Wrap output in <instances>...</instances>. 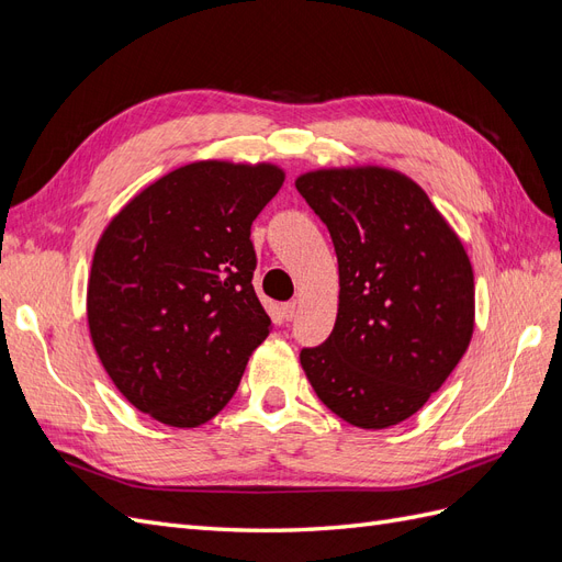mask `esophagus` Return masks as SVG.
<instances>
[{
	"instance_id": "esophagus-1",
	"label": "esophagus",
	"mask_w": 562,
	"mask_h": 562,
	"mask_svg": "<svg viewBox=\"0 0 562 562\" xmlns=\"http://www.w3.org/2000/svg\"><path fill=\"white\" fill-rule=\"evenodd\" d=\"M281 312H283L285 321H293L297 316V302H285L283 307H281Z\"/></svg>"
}]
</instances>
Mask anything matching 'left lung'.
<instances>
[{
  "instance_id": "left-lung-1",
  "label": "left lung",
  "mask_w": 562,
  "mask_h": 562,
  "mask_svg": "<svg viewBox=\"0 0 562 562\" xmlns=\"http://www.w3.org/2000/svg\"><path fill=\"white\" fill-rule=\"evenodd\" d=\"M328 227L339 269L330 337L300 363L323 405L361 429L415 415L448 380L473 333V271L419 184L386 168L297 178Z\"/></svg>"
}]
</instances>
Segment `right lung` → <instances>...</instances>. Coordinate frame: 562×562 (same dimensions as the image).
I'll return each mask as SVG.
<instances>
[{
    "mask_svg": "<svg viewBox=\"0 0 562 562\" xmlns=\"http://www.w3.org/2000/svg\"><path fill=\"white\" fill-rule=\"evenodd\" d=\"M277 166L196 161L131 199L100 236L87 295L100 363L140 413L192 429L234 396L271 333L250 225Z\"/></svg>",
    "mask_w": 562,
    "mask_h": 562,
    "instance_id": "add662e5",
    "label": "right lung"
}]
</instances>
